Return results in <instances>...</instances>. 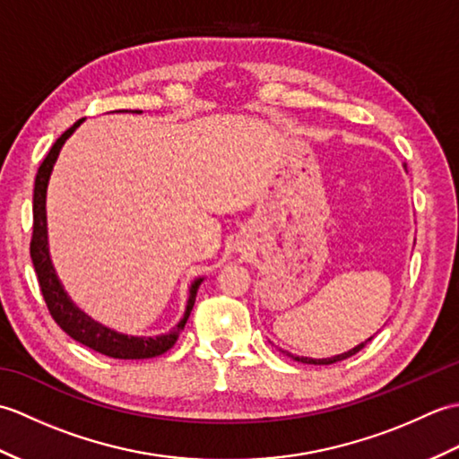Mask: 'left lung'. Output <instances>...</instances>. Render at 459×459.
<instances>
[{
	"label": "left lung",
	"instance_id": "left-lung-1",
	"mask_svg": "<svg viewBox=\"0 0 459 459\" xmlns=\"http://www.w3.org/2000/svg\"><path fill=\"white\" fill-rule=\"evenodd\" d=\"M373 339V337H370ZM368 339V341H370ZM367 345V341L365 343H360V345H357L355 349H351V351H347V353H343V355H337V357H331V359H307V357H296V360H301V363H309V365H331V363H337V360H343V359H349V357H353V355H357L360 349H363ZM294 357V355H291Z\"/></svg>",
	"mask_w": 459,
	"mask_h": 459
}]
</instances>
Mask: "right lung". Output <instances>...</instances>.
<instances>
[{
	"label": "right lung",
	"mask_w": 459,
	"mask_h": 459,
	"mask_svg": "<svg viewBox=\"0 0 459 459\" xmlns=\"http://www.w3.org/2000/svg\"><path fill=\"white\" fill-rule=\"evenodd\" d=\"M81 124L82 120L74 122L71 128H68L61 138L53 143V148L48 150L43 163L39 165L37 169L35 189H33V235H31V245H29V252H31L39 288H41L48 314H51V317L56 321V325L61 327L65 333L71 335L74 341H79V343L94 349L96 353H102L112 359H152V357L163 355L165 351H169L175 345V341H178V337L181 335L185 324H187L191 309L195 306V298H197V290L203 281L201 278L193 281V286L189 290L187 309H185L183 319L179 321L178 327L171 331V333L160 335V337H128V335L116 333V331L108 327H102L100 324L92 321L89 316L82 314V311L76 307L65 294L61 281H58L55 268L51 264V256H48V247H47V214H45L47 183H48V175H51V169H53V163L56 160L58 152H61L65 140L76 128H79Z\"/></svg>",
	"instance_id": "add662e5"
}]
</instances>
